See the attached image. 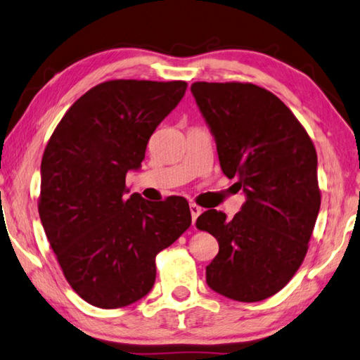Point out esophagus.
<instances>
[{"instance_id": "esophagus-1", "label": "esophagus", "mask_w": 360, "mask_h": 360, "mask_svg": "<svg viewBox=\"0 0 360 360\" xmlns=\"http://www.w3.org/2000/svg\"><path fill=\"white\" fill-rule=\"evenodd\" d=\"M201 211H202V209L198 205H195V202H191V214H192V221H193V224H195V221H197Z\"/></svg>"}]
</instances>
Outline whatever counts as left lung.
I'll use <instances>...</instances> for the list:
<instances>
[{
  "instance_id": "obj_1",
  "label": "left lung",
  "mask_w": 360,
  "mask_h": 360,
  "mask_svg": "<svg viewBox=\"0 0 360 360\" xmlns=\"http://www.w3.org/2000/svg\"><path fill=\"white\" fill-rule=\"evenodd\" d=\"M191 91L221 172L245 195L231 220L215 209L197 219L219 243L206 283L225 297L258 302L282 290L305 258L321 206L315 146L291 110L257 84L197 82Z\"/></svg>"
}]
</instances>
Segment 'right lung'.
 <instances>
[{"mask_svg":"<svg viewBox=\"0 0 360 360\" xmlns=\"http://www.w3.org/2000/svg\"><path fill=\"white\" fill-rule=\"evenodd\" d=\"M186 82L110 80L83 94L45 148L39 215L64 277L99 309L136 302L155 282V257L192 224L182 197L130 195L155 127L186 94Z\"/></svg>","mask_w":360,"mask_h":360,"instance_id":"obj_1","label":"right lung"}]
</instances>
